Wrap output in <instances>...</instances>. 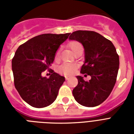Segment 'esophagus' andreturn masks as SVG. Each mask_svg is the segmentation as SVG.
Wrapping results in <instances>:
<instances>
[{
	"instance_id": "obj_1",
	"label": "esophagus",
	"mask_w": 134,
	"mask_h": 134,
	"mask_svg": "<svg viewBox=\"0 0 134 134\" xmlns=\"http://www.w3.org/2000/svg\"><path fill=\"white\" fill-rule=\"evenodd\" d=\"M65 79L66 80H68L69 79V76H65Z\"/></svg>"
}]
</instances>
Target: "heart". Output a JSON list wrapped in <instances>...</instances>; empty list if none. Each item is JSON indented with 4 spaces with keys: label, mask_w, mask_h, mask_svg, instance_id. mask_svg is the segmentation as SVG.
<instances>
[{
    "label": "heart",
    "mask_w": 134,
    "mask_h": 134,
    "mask_svg": "<svg viewBox=\"0 0 134 134\" xmlns=\"http://www.w3.org/2000/svg\"><path fill=\"white\" fill-rule=\"evenodd\" d=\"M69 48H71V50L73 51L74 53L76 51L79 49V48L82 47V45L81 44V43H79V42H76V41H73L69 44ZM59 55V52L57 51L55 53V58H58V57ZM77 68V65L74 64V63H65L60 65L58 67V71L60 72V73H62L63 74H65V75H69V74H71L74 72L76 69Z\"/></svg>",
    "instance_id": "1"
}]
</instances>
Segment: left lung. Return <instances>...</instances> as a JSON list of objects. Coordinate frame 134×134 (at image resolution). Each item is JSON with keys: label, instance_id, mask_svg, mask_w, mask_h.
Returning <instances> with one entry per match:
<instances>
[{"label": "left lung", "instance_id": "left-lung-1", "mask_svg": "<svg viewBox=\"0 0 134 134\" xmlns=\"http://www.w3.org/2000/svg\"><path fill=\"white\" fill-rule=\"evenodd\" d=\"M69 40L83 46L85 62L81 73L91 76L88 81L81 76H76L78 85L72 91L74 97L82 106H98L108 97L116 82L120 62L115 47L94 31L77 30L71 33Z\"/></svg>", "mask_w": 134, "mask_h": 134}]
</instances>
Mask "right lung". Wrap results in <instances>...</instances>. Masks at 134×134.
<instances>
[{
	"label": "right lung",
	"mask_w": 134,
	"mask_h": 134,
	"mask_svg": "<svg viewBox=\"0 0 134 134\" xmlns=\"http://www.w3.org/2000/svg\"><path fill=\"white\" fill-rule=\"evenodd\" d=\"M70 33L42 34L32 37L16 51L12 60L14 83L23 99L32 107L44 108L56 99L65 77L53 70L48 79L41 73L49 69L56 51Z\"/></svg>",
	"instance_id": "right-lung-1"
}]
</instances>
